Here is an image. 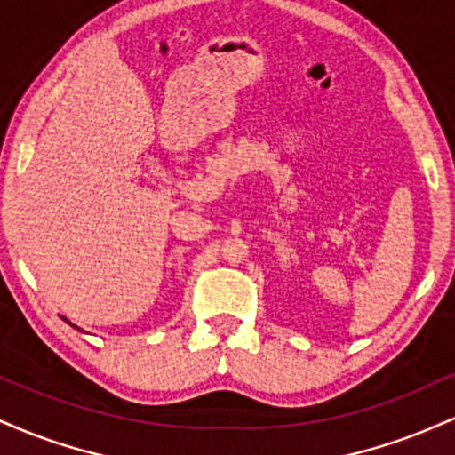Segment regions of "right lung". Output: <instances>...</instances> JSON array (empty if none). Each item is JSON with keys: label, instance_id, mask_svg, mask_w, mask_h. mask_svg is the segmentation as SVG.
<instances>
[{"label": "right lung", "instance_id": "1", "mask_svg": "<svg viewBox=\"0 0 455 455\" xmlns=\"http://www.w3.org/2000/svg\"><path fill=\"white\" fill-rule=\"evenodd\" d=\"M64 321H66V323H70V321H68V318H64ZM70 325H72V323H70ZM72 327H76V325H72Z\"/></svg>", "mask_w": 455, "mask_h": 455}]
</instances>
